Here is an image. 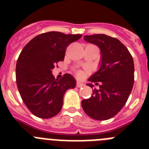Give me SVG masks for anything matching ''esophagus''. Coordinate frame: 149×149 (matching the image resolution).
<instances>
[{"mask_svg": "<svg viewBox=\"0 0 149 149\" xmlns=\"http://www.w3.org/2000/svg\"><path fill=\"white\" fill-rule=\"evenodd\" d=\"M84 86V84L82 82H80V81H77V87H82Z\"/></svg>", "mask_w": 149, "mask_h": 149, "instance_id": "esophagus-1", "label": "esophagus"}]
</instances>
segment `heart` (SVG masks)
<instances>
[{"label":"heart","instance_id":"obj_1","mask_svg":"<svg viewBox=\"0 0 149 149\" xmlns=\"http://www.w3.org/2000/svg\"><path fill=\"white\" fill-rule=\"evenodd\" d=\"M77 74L79 76V77H81V76L82 75V72H80V71H79V72H77Z\"/></svg>","mask_w":149,"mask_h":149}]
</instances>
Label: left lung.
Wrapping results in <instances>:
<instances>
[{
	"label": "left lung",
	"mask_w": 149,
	"mask_h": 149,
	"mask_svg": "<svg viewBox=\"0 0 149 149\" xmlns=\"http://www.w3.org/2000/svg\"><path fill=\"white\" fill-rule=\"evenodd\" d=\"M84 40L101 51L99 68L88 81L99 84L81 105L89 117L98 121L116 115L127 102L134 82V64L128 50L119 39L105 34L84 36ZM86 85L93 88V84Z\"/></svg>",
	"instance_id": "obj_1"
}]
</instances>
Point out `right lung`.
Masks as SVG:
<instances>
[{
	"label": "right lung",
	"instance_id": "obj_1",
	"mask_svg": "<svg viewBox=\"0 0 149 149\" xmlns=\"http://www.w3.org/2000/svg\"><path fill=\"white\" fill-rule=\"evenodd\" d=\"M81 37V34L51 31L36 36L21 52L15 69L17 86L24 103L36 116L49 119L57 115L65 92L76 86L72 74L58 80L52 70L64 60L67 47Z\"/></svg>",
	"mask_w": 149,
	"mask_h": 149
}]
</instances>
